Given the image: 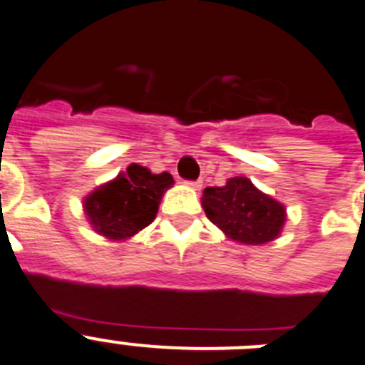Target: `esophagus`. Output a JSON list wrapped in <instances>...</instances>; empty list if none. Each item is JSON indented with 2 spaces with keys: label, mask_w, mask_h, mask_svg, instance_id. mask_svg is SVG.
Wrapping results in <instances>:
<instances>
[{
  "label": "esophagus",
  "mask_w": 365,
  "mask_h": 365,
  "mask_svg": "<svg viewBox=\"0 0 365 365\" xmlns=\"http://www.w3.org/2000/svg\"><path fill=\"white\" fill-rule=\"evenodd\" d=\"M186 185L190 186V188H193V190H199L202 186V180H188V182H186Z\"/></svg>",
  "instance_id": "esophagus-1"
}]
</instances>
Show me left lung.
Here are the masks:
<instances>
[{
    "label": "left lung",
    "mask_w": 365,
    "mask_h": 365,
    "mask_svg": "<svg viewBox=\"0 0 365 365\" xmlns=\"http://www.w3.org/2000/svg\"><path fill=\"white\" fill-rule=\"evenodd\" d=\"M206 217L234 241L263 245L282 232L285 208L261 193L247 177L228 179L225 186H212L202 193Z\"/></svg>",
    "instance_id": "left-lung-1"
}]
</instances>
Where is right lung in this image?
Masks as SVG:
<instances>
[{
	"mask_svg": "<svg viewBox=\"0 0 365 365\" xmlns=\"http://www.w3.org/2000/svg\"><path fill=\"white\" fill-rule=\"evenodd\" d=\"M172 185L173 177L168 172L151 173L148 168L131 164L125 173L95 190L83 201V208L98 234L125 240L153 221L164 190Z\"/></svg>",
	"mask_w": 365,
	"mask_h": 365,
	"instance_id": "obj_1",
	"label": "right lung"
}]
</instances>
